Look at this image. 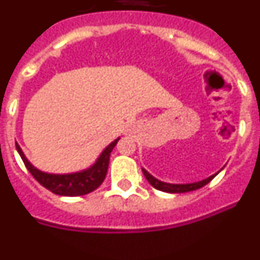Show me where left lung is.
Here are the masks:
<instances>
[{"label": "left lung", "instance_id": "left-lung-1", "mask_svg": "<svg viewBox=\"0 0 260 260\" xmlns=\"http://www.w3.org/2000/svg\"><path fill=\"white\" fill-rule=\"evenodd\" d=\"M143 174H144V177H146V180L148 181V182H150V185H152L155 189L160 190V191L173 192V194H176V192H187V191H194V190L201 189V187L206 186L207 183H210L211 181L215 178V176L217 173H216L215 176H211V177H208V178H206V180L201 181V182L186 183V185H172V183L161 182V181H158V180H156V178H153V177L151 176L150 173H147L144 169H143Z\"/></svg>", "mask_w": 260, "mask_h": 260}]
</instances>
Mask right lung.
<instances>
[{
  "instance_id": "1",
  "label": "right lung",
  "mask_w": 260,
  "mask_h": 260,
  "mask_svg": "<svg viewBox=\"0 0 260 260\" xmlns=\"http://www.w3.org/2000/svg\"><path fill=\"white\" fill-rule=\"evenodd\" d=\"M117 142H118V139L112 142L105 148L104 152L100 155L93 167H91L87 171L73 174H49L38 171L36 168L29 164L18 143H15V146H17V151L19 152L28 172L41 186H44L45 189L52 191L53 194L63 195V197H80V195H86L95 191L105 180L108 165H109L110 152L117 144Z\"/></svg>"
}]
</instances>
